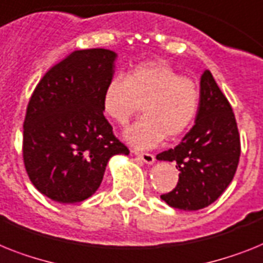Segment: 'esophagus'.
Instances as JSON below:
<instances>
[{
	"label": "esophagus",
	"instance_id": "1",
	"mask_svg": "<svg viewBox=\"0 0 263 263\" xmlns=\"http://www.w3.org/2000/svg\"><path fill=\"white\" fill-rule=\"evenodd\" d=\"M133 155H136L137 157L140 158L141 161H144L145 164H149V165L155 162V156L151 155V153H142V152L133 151Z\"/></svg>",
	"mask_w": 263,
	"mask_h": 263
}]
</instances>
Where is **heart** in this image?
<instances>
[{
	"label": "heart",
	"mask_w": 263,
	"mask_h": 263,
	"mask_svg": "<svg viewBox=\"0 0 263 263\" xmlns=\"http://www.w3.org/2000/svg\"><path fill=\"white\" fill-rule=\"evenodd\" d=\"M145 116L125 133L133 146L152 147L162 138H176L190 129L200 106L194 80L168 63H140L126 77L116 75L106 84L102 107L106 116L125 126L141 110Z\"/></svg>",
	"instance_id": "obj_1"
}]
</instances>
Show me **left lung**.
Masks as SVG:
<instances>
[{
    "instance_id": "left-lung-1",
    "label": "left lung",
    "mask_w": 263,
    "mask_h": 263,
    "mask_svg": "<svg viewBox=\"0 0 263 263\" xmlns=\"http://www.w3.org/2000/svg\"><path fill=\"white\" fill-rule=\"evenodd\" d=\"M239 156L240 140L233 108L205 69L194 127L177 146L157 155V160L175 161L180 171L175 190L161 195V199L184 211L208 207L233 181Z\"/></svg>"
}]
</instances>
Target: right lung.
Segmentation results:
<instances>
[{
	"label": "right lung",
	"mask_w": 263,
	"mask_h": 263,
	"mask_svg": "<svg viewBox=\"0 0 263 263\" xmlns=\"http://www.w3.org/2000/svg\"><path fill=\"white\" fill-rule=\"evenodd\" d=\"M116 52L75 51L41 78L27 107L23 157L36 190L63 204L95 194L108 160L129 155L103 116Z\"/></svg>",
	"instance_id": "obj_1"
}]
</instances>
